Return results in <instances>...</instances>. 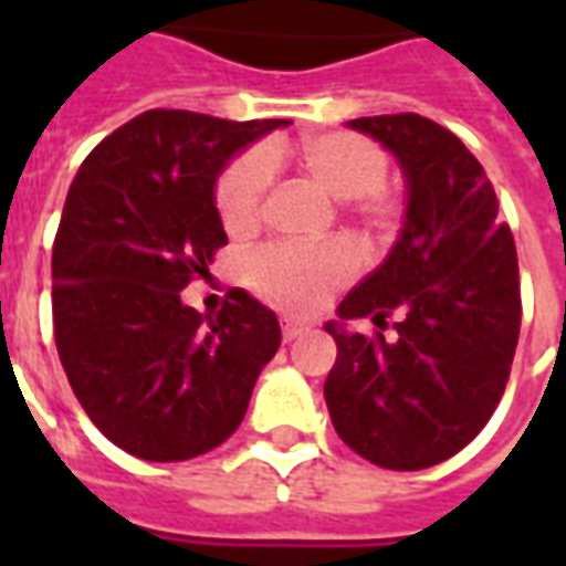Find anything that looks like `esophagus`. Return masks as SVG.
Returning a JSON list of instances; mask_svg holds the SVG:
<instances>
[{
  "instance_id": "esophagus-1",
  "label": "esophagus",
  "mask_w": 566,
  "mask_h": 566,
  "mask_svg": "<svg viewBox=\"0 0 566 566\" xmlns=\"http://www.w3.org/2000/svg\"><path fill=\"white\" fill-rule=\"evenodd\" d=\"M303 333H308V324H303V321H294V318H284L282 321L284 343H291V339H300Z\"/></svg>"
}]
</instances>
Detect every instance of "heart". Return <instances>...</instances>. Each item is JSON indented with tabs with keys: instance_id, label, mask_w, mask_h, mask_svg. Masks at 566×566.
<instances>
[{
	"instance_id": "1",
	"label": "heart",
	"mask_w": 566,
	"mask_h": 566,
	"mask_svg": "<svg viewBox=\"0 0 566 566\" xmlns=\"http://www.w3.org/2000/svg\"><path fill=\"white\" fill-rule=\"evenodd\" d=\"M272 150H251L223 169L214 202L223 230L230 235L251 233L263 214V199L272 178ZM300 169L327 193L348 202L369 233H388L400 218V199L385 185L388 154L379 142L357 133H318L296 150ZM355 272V260L339 242L324 245H266L242 266L248 287L275 308L308 315L321 308L336 287Z\"/></svg>"
}]
</instances>
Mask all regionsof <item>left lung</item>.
I'll use <instances>...</instances> for the list:
<instances>
[{
    "label": "left lung",
    "instance_id": "left-lung-1",
    "mask_svg": "<svg viewBox=\"0 0 566 566\" xmlns=\"http://www.w3.org/2000/svg\"><path fill=\"white\" fill-rule=\"evenodd\" d=\"M400 160L403 233L379 270L331 321L336 364L324 381L333 427L348 449L385 470H424L470 442L494 416L522 327L518 258L497 193L451 129L430 117L348 120ZM395 336L388 340L390 315Z\"/></svg>",
    "mask_w": 566,
    "mask_h": 566
}]
</instances>
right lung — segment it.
<instances>
[{"mask_svg":"<svg viewBox=\"0 0 566 566\" xmlns=\"http://www.w3.org/2000/svg\"><path fill=\"white\" fill-rule=\"evenodd\" d=\"M287 120L154 108L81 163L54 239V339L84 412L142 461L218 449L282 345L275 312L242 287L209 318L181 303L227 245L214 181Z\"/></svg>","mask_w":566,"mask_h":566,"instance_id":"right-lung-1","label":"right lung"}]
</instances>
